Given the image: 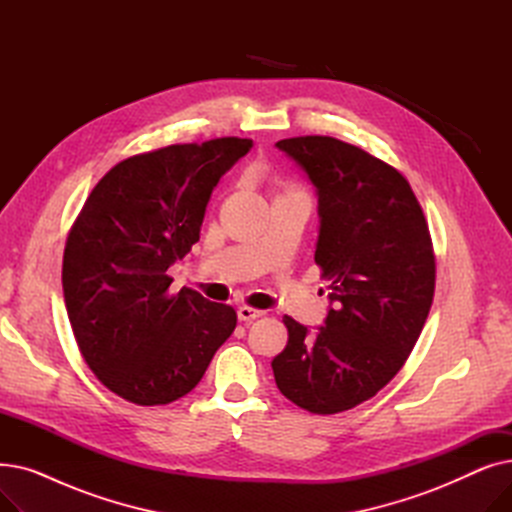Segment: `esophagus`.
<instances>
[{
	"mask_svg": "<svg viewBox=\"0 0 512 512\" xmlns=\"http://www.w3.org/2000/svg\"><path fill=\"white\" fill-rule=\"evenodd\" d=\"M261 315H265V311H261V309H255V307H238V319L240 321H253V319H257V317H261Z\"/></svg>",
	"mask_w": 512,
	"mask_h": 512,
	"instance_id": "esophagus-1",
	"label": "esophagus"
}]
</instances>
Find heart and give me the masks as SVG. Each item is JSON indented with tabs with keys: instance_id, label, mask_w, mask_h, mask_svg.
<instances>
[{
	"instance_id": "heart-1",
	"label": "heart",
	"mask_w": 512,
	"mask_h": 512,
	"mask_svg": "<svg viewBox=\"0 0 512 512\" xmlns=\"http://www.w3.org/2000/svg\"><path fill=\"white\" fill-rule=\"evenodd\" d=\"M274 184H276V188L280 191V195H292V193H303L301 188H297L294 184H290V182H284V180H280V178H276L274 180Z\"/></svg>"
}]
</instances>
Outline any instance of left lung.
<instances>
[{"instance_id":"obj_1","label":"left lung","mask_w":512,"mask_h":512,"mask_svg":"<svg viewBox=\"0 0 512 512\" xmlns=\"http://www.w3.org/2000/svg\"><path fill=\"white\" fill-rule=\"evenodd\" d=\"M317 188L315 263L330 282L326 326L284 315L272 369L280 392L315 415L355 409L409 359L436 288V255L411 184L386 161L334 137L276 143Z\"/></svg>"}]
</instances>
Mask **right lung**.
<instances>
[{"label":"right lung","mask_w":512,"mask_h":512,"mask_svg":"<svg viewBox=\"0 0 512 512\" xmlns=\"http://www.w3.org/2000/svg\"><path fill=\"white\" fill-rule=\"evenodd\" d=\"M251 147L222 137L132 155L95 184L68 232L62 286L78 351L134 405L191 392L236 328L230 305L172 292L168 267L199 240L213 186Z\"/></svg>","instance_id":"1"}]
</instances>
